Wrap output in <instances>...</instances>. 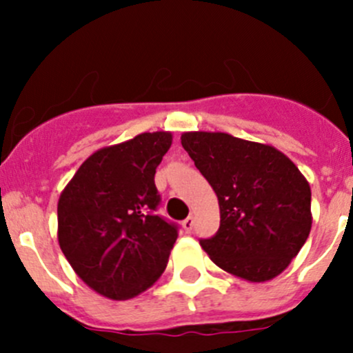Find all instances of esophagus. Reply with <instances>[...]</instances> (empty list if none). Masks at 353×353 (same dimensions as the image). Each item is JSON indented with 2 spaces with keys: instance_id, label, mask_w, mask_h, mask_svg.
<instances>
[{
  "instance_id": "34e87169",
  "label": "esophagus",
  "mask_w": 353,
  "mask_h": 353,
  "mask_svg": "<svg viewBox=\"0 0 353 353\" xmlns=\"http://www.w3.org/2000/svg\"><path fill=\"white\" fill-rule=\"evenodd\" d=\"M193 225H194V219L193 216H188V219L183 222L184 232H191V230H193Z\"/></svg>"
}]
</instances>
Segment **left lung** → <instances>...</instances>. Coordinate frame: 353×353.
<instances>
[{
  "label": "left lung",
  "instance_id": "8db88e82",
  "mask_svg": "<svg viewBox=\"0 0 353 353\" xmlns=\"http://www.w3.org/2000/svg\"><path fill=\"white\" fill-rule=\"evenodd\" d=\"M181 143L219 198V232L199 241L210 259L252 283L279 276L311 232L307 179L272 145L220 131H188Z\"/></svg>",
  "mask_w": 353,
  "mask_h": 353
}]
</instances>
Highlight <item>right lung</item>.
Listing matches in <instances>:
<instances>
[{"label":"right lung","instance_id":"add662e5","mask_svg":"<svg viewBox=\"0 0 353 353\" xmlns=\"http://www.w3.org/2000/svg\"><path fill=\"white\" fill-rule=\"evenodd\" d=\"M172 133L137 134L94 152L58 201V243L92 290L128 301L150 288L165 270L176 227L155 215V170Z\"/></svg>","mask_w":353,"mask_h":353}]
</instances>
